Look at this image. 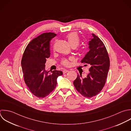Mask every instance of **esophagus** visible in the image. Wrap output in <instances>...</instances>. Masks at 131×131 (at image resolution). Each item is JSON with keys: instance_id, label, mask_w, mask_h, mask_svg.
Masks as SVG:
<instances>
[{"instance_id": "1", "label": "esophagus", "mask_w": 131, "mask_h": 131, "mask_svg": "<svg viewBox=\"0 0 131 131\" xmlns=\"http://www.w3.org/2000/svg\"><path fill=\"white\" fill-rule=\"evenodd\" d=\"M68 71H69V70H68L65 69H64V70H63V73H64V74H65V73H66L68 72Z\"/></svg>"}]
</instances>
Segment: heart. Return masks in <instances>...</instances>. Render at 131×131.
I'll return each mask as SVG.
<instances>
[{
	"instance_id": "b5f03b06",
	"label": "heart",
	"mask_w": 131,
	"mask_h": 131,
	"mask_svg": "<svg viewBox=\"0 0 131 131\" xmlns=\"http://www.w3.org/2000/svg\"><path fill=\"white\" fill-rule=\"evenodd\" d=\"M66 39L71 47L75 48L79 45L80 42V38L75 32H70L66 36ZM62 63L65 66H68L69 64L68 60L66 59H64L62 61Z\"/></svg>"
}]
</instances>
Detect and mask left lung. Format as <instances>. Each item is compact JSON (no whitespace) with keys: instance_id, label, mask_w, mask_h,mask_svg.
<instances>
[{"instance_id":"obj_1","label":"left lung","mask_w":131,"mask_h":131,"mask_svg":"<svg viewBox=\"0 0 131 131\" xmlns=\"http://www.w3.org/2000/svg\"><path fill=\"white\" fill-rule=\"evenodd\" d=\"M88 44L89 50L81 62L91 65L90 73L84 79L82 78V74H78L73 85L83 96L90 98L98 94L104 87L110 67V60L104 44L95 34H92Z\"/></svg>"}]
</instances>
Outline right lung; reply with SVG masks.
I'll use <instances>...</instances> for the list:
<instances>
[{
  "label": "right lung",
  "mask_w": 131,
  "mask_h": 131,
  "mask_svg": "<svg viewBox=\"0 0 131 131\" xmlns=\"http://www.w3.org/2000/svg\"><path fill=\"white\" fill-rule=\"evenodd\" d=\"M57 35L43 33L32 39L23 53L21 67L24 82L30 91L39 99L49 95L56 88L57 79L63 74L61 71L50 72L45 69L46 58L50 57V41Z\"/></svg>",
  "instance_id": "1"
}]
</instances>
